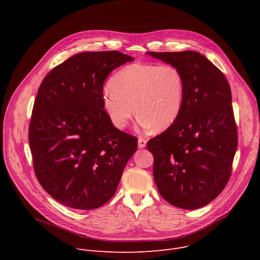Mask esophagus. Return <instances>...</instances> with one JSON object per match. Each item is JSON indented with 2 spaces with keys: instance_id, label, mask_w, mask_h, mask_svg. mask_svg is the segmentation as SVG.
Listing matches in <instances>:
<instances>
[{
  "instance_id": "1",
  "label": "esophagus",
  "mask_w": 260,
  "mask_h": 260,
  "mask_svg": "<svg viewBox=\"0 0 260 260\" xmlns=\"http://www.w3.org/2000/svg\"><path fill=\"white\" fill-rule=\"evenodd\" d=\"M146 144H147V140L144 139V138H139L138 140V146L139 148H145L146 147Z\"/></svg>"
}]
</instances>
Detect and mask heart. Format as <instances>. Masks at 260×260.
<instances>
[{"instance_id": "heart-1", "label": "heart", "mask_w": 260, "mask_h": 260, "mask_svg": "<svg viewBox=\"0 0 260 260\" xmlns=\"http://www.w3.org/2000/svg\"><path fill=\"white\" fill-rule=\"evenodd\" d=\"M184 98V77L176 66L138 62L112 77L103 92V107L117 128L127 125L136 110L141 126L164 131L178 119Z\"/></svg>"}]
</instances>
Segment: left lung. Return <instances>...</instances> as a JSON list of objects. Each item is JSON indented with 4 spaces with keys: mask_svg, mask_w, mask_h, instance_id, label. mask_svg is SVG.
Masks as SVG:
<instances>
[{
    "mask_svg": "<svg viewBox=\"0 0 260 260\" xmlns=\"http://www.w3.org/2000/svg\"><path fill=\"white\" fill-rule=\"evenodd\" d=\"M147 53L176 66L185 82L178 119L147 144L158 192L175 207L202 208L222 192L233 171L238 131L230 84L200 52Z\"/></svg>",
    "mask_w": 260,
    "mask_h": 260,
    "instance_id": "obj_1",
    "label": "left lung"
}]
</instances>
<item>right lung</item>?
I'll list each match as a JSON object with an SVG mask.
<instances>
[{
	"label": "right lung",
	"mask_w": 260,
	"mask_h": 260,
	"mask_svg": "<svg viewBox=\"0 0 260 260\" xmlns=\"http://www.w3.org/2000/svg\"><path fill=\"white\" fill-rule=\"evenodd\" d=\"M132 60L116 50L78 53L52 69L38 89L28 127L34 171L69 208L105 205L137 150L138 139L116 128L103 107L106 78Z\"/></svg>",
	"instance_id": "obj_1"
}]
</instances>
